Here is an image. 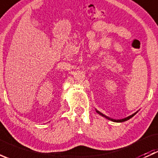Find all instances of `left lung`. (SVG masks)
Returning <instances> with one entry per match:
<instances>
[{
  "instance_id": "8db88e82",
  "label": "left lung",
  "mask_w": 158,
  "mask_h": 158,
  "mask_svg": "<svg viewBox=\"0 0 158 158\" xmlns=\"http://www.w3.org/2000/svg\"><path fill=\"white\" fill-rule=\"evenodd\" d=\"M96 112L98 113V114H99L100 115L102 116V117L106 118L109 119V120H110V121H112V122H125V121L129 120V119H130V118H131L133 117L134 115H135V114H137V112H138V111H137V112H135V113H134V114H132L131 115H130V116H128V117L125 118H122V119H113V118H109V116H106V114H102V113L100 112V111H98V110H96Z\"/></svg>"
}]
</instances>
